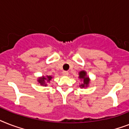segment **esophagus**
Here are the masks:
<instances>
[{"label": "esophagus", "mask_w": 129, "mask_h": 129, "mask_svg": "<svg viewBox=\"0 0 129 129\" xmlns=\"http://www.w3.org/2000/svg\"><path fill=\"white\" fill-rule=\"evenodd\" d=\"M68 74H69V72H67V71H64V72H63V75H65V76H68Z\"/></svg>", "instance_id": "1"}]
</instances>
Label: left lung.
I'll return each instance as SVG.
<instances>
[{
  "label": "left lung",
  "instance_id": "left-lung-1",
  "mask_svg": "<svg viewBox=\"0 0 129 129\" xmlns=\"http://www.w3.org/2000/svg\"><path fill=\"white\" fill-rule=\"evenodd\" d=\"M79 78L81 79V81H82V83L79 85V87L87 88L89 86L91 80L85 70H82L79 72Z\"/></svg>",
  "mask_w": 129,
  "mask_h": 129
}]
</instances>
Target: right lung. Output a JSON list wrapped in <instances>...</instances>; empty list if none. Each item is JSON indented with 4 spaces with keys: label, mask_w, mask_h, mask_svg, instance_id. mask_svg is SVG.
Segmentation results:
<instances>
[{
    "label": "right lung",
    "mask_w": 129,
    "mask_h": 129,
    "mask_svg": "<svg viewBox=\"0 0 129 129\" xmlns=\"http://www.w3.org/2000/svg\"><path fill=\"white\" fill-rule=\"evenodd\" d=\"M52 78H53V76L52 75H42V77H39L38 78L37 81L41 85L46 87L48 85L47 83H50Z\"/></svg>",
    "instance_id": "obj_1"
}]
</instances>
